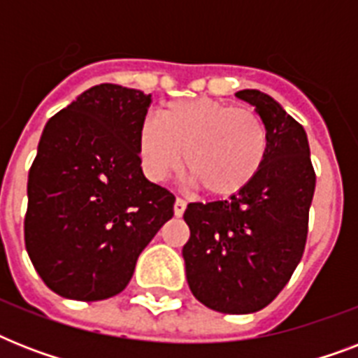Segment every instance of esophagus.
<instances>
[{"instance_id":"esophagus-1","label":"esophagus","mask_w":358,"mask_h":358,"mask_svg":"<svg viewBox=\"0 0 358 358\" xmlns=\"http://www.w3.org/2000/svg\"><path fill=\"white\" fill-rule=\"evenodd\" d=\"M184 212H185V201L184 199H176V201H174V215H176V217H182Z\"/></svg>"}]
</instances>
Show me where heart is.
<instances>
[{
	"label": "heart",
	"mask_w": 358,
	"mask_h": 358,
	"mask_svg": "<svg viewBox=\"0 0 358 358\" xmlns=\"http://www.w3.org/2000/svg\"><path fill=\"white\" fill-rule=\"evenodd\" d=\"M267 150L258 115L213 98L167 103L159 119L146 117L137 131L141 167L152 182H165L184 163L191 184L215 199L243 191L264 167Z\"/></svg>",
	"instance_id": "1"
}]
</instances>
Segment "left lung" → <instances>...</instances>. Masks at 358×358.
<instances>
[{
    "mask_svg": "<svg viewBox=\"0 0 358 358\" xmlns=\"http://www.w3.org/2000/svg\"><path fill=\"white\" fill-rule=\"evenodd\" d=\"M236 96L255 106L266 124V163L229 201L187 204L191 236L182 256L189 289L202 305L250 314L280 294L301 262L316 173L305 128L280 103L256 89Z\"/></svg>",
    "mask_w": 358,
    "mask_h": 358,
    "instance_id": "left-lung-1",
    "label": "left lung"
}]
</instances>
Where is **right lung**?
Instances as JSON below:
<instances>
[{"label":"right lung","instance_id":"1","mask_svg":"<svg viewBox=\"0 0 358 358\" xmlns=\"http://www.w3.org/2000/svg\"><path fill=\"white\" fill-rule=\"evenodd\" d=\"M152 96L102 83L44 126L27 178L25 249L66 299L120 294L137 258L174 215V195L145 178L137 131Z\"/></svg>","mask_w":358,"mask_h":358}]
</instances>
